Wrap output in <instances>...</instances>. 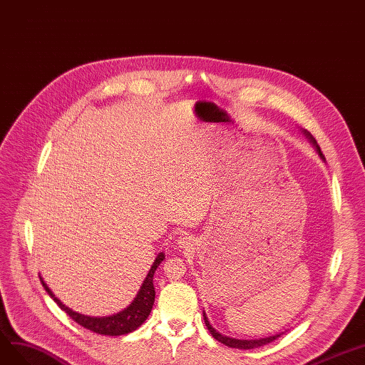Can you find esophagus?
<instances>
[{"label": "esophagus", "mask_w": 365, "mask_h": 365, "mask_svg": "<svg viewBox=\"0 0 365 365\" xmlns=\"http://www.w3.org/2000/svg\"><path fill=\"white\" fill-rule=\"evenodd\" d=\"M178 245H180V248H190V247H193V239H192V236H182V237H180L178 239Z\"/></svg>", "instance_id": "esophagus-1"}]
</instances>
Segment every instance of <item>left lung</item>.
Wrapping results in <instances>:
<instances>
[{
    "mask_svg": "<svg viewBox=\"0 0 365 365\" xmlns=\"http://www.w3.org/2000/svg\"><path fill=\"white\" fill-rule=\"evenodd\" d=\"M302 132H303V135L307 138L309 140V143L315 147V150H317V153H318V155L319 158L325 162V158H324V154H322V151H321V148H319V145L317 144V141H315V138L312 136L307 130H304V129H302ZM203 319H205V324H206V327H207V329H210V333L212 334V337L214 339H217L218 341H221L222 344H225V346H229V348H236V349H255V348H259V346H264V344H267V343H272L273 340H276V339H279L284 333H279V334H274V336H269V337H263V339H254V340H240V339H233V337H229V336H224V334H221V333H218L217 329L210 324V321H207V318H206V314H205V310H203Z\"/></svg>",
    "mask_w": 365,
    "mask_h": 365,
    "instance_id": "left-lung-1",
    "label": "left lung"
}]
</instances>
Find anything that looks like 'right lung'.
<instances>
[{
  "instance_id": "right-lung-1",
  "label": "right lung",
  "mask_w": 365,
  "mask_h": 365,
  "mask_svg": "<svg viewBox=\"0 0 365 365\" xmlns=\"http://www.w3.org/2000/svg\"><path fill=\"white\" fill-rule=\"evenodd\" d=\"M165 259V254L159 252L158 257L151 264V269L148 270L145 279L143 282V285L140 287V291L136 292L135 299L132 300V303L125 307L123 310H120L118 314L110 315V317H88L78 314V312L69 309L68 306H65L51 289L47 287V284L43 281V277L40 276V281L46 289V292L48 296L53 299V302L65 312V314L74 319L78 325L91 329V331L96 333V334H102V336H123V334H129L138 327H141L143 322H145V319L148 318L150 312L153 309L154 304V297H155V291H154V285H153V277H154V272L160 266V263Z\"/></svg>"
}]
</instances>
